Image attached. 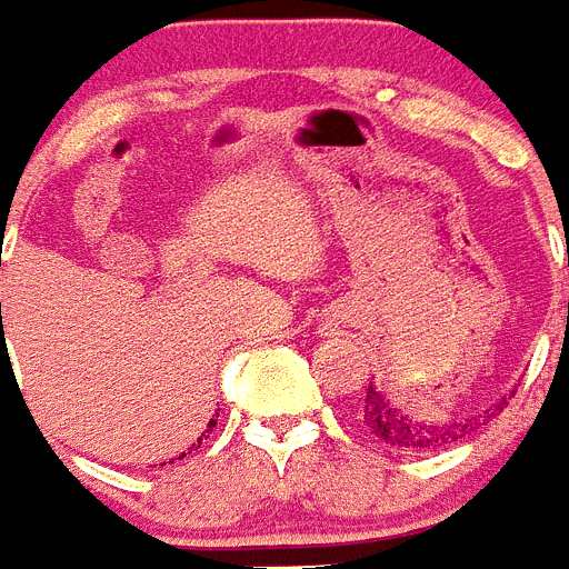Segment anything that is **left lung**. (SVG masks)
Here are the masks:
<instances>
[{
    "instance_id": "obj_1",
    "label": "left lung",
    "mask_w": 569,
    "mask_h": 569,
    "mask_svg": "<svg viewBox=\"0 0 569 569\" xmlns=\"http://www.w3.org/2000/svg\"><path fill=\"white\" fill-rule=\"evenodd\" d=\"M516 393V388L510 391V397ZM508 408V393L493 402L490 408H485V413L479 417H470L465 422H442V425H428L422 419L411 417L408 411L397 408L380 388L368 382L366 397H362V413L360 422L366 428V433L377 442L388 445V448L397 450H437L442 445L459 442L462 437H468L476 425H485L488 419H493L496 413H501Z\"/></svg>"
}]
</instances>
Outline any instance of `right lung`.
I'll return each mask as SVG.
<instances>
[{"label": "right lung", "mask_w": 569, "mask_h": 569, "mask_svg": "<svg viewBox=\"0 0 569 569\" xmlns=\"http://www.w3.org/2000/svg\"><path fill=\"white\" fill-rule=\"evenodd\" d=\"M209 428H214V422H209ZM207 433H209V431H207ZM207 433H201V439L207 437ZM201 439H198V445H192V448H201ZM181 457H187V453H181ZM181 457H178V459H181ZM163 465H167V462H163Z\"/></svg>", "instance_id": "right-lung-1"}]
</instances>
